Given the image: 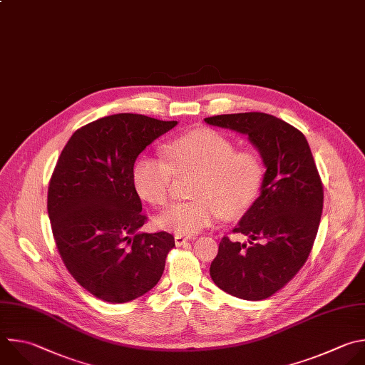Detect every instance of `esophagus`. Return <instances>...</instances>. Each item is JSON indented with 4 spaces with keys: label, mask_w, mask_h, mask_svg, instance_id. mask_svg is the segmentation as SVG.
I'll return each instance as SVG.
<instances>
[{
    "label": "esophagus",
    "mask_w": 365,
    "mask_h": 365,
    "mask_svg": "<svg viewBox=\"0 0 365 365\" xmlns=\"http://www.w3.org/2000/svg\"><path fill=\"white\" fill-rule=\"evenodd\" d=\"M187 240H189V237H187V236H183V235H175V244H176L178 247L185 245Z\"/></svg>",
    "instance_id": "esophagus-1"
}]
</instances>
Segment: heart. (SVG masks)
I'll return each mask as SVG.
<instances>
[{
	"instance_id": "1",
	"label": "heart",
	"mask_w": 365,
	"mask_h": 365,
	"mask_svg": "<svg viewBox=\"0 0 365 365\" xmlns=\"http://www.w3.org/2000/svg\"><path fill=\"white\" fill-rule=\"evenodd\" d=\"M165 158L142 156L133 168V185L146 202L168 203L175 176L196 175L192 200L170 205L156 219L159 227L178 235H195L220 215L244 213L258 197L264 166L251 152H236L223 135L200 129L165 146Z\"/></svg>"
}]
</instances>
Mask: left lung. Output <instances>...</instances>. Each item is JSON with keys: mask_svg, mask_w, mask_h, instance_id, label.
I'll return each mask as SVG.
<instances>
[{"mask_svg": "<svg viewBox=\"0 0 365 365\" xmlns=\"http://www.w3.org/2000/svg\"><path fill=\"white\" fill-rule=\"evenodd\" d=\"M205 121L247 135L267 168L259 196L233 229L247 235L248 244L223 236L210 278L236 298H269L307 262L318 232L324 189L309 145L298 129L267 113L220 114Z\"/></svg>", "mask_w": 365, "mask_h": 365, "instance_id": "obj_1", "label": "left lung"}]
</instances>
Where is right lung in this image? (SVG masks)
I'll list each match as a JSON object with an SVG mask.
<instances>
[{
	"label": "right lung",
	"instance_id": "right-lung-1",
	"mask_svg": "<svg viewBox=\"0 0 365 365\" xmlns=\"http://www.w3.org/2000/svg\"><path fill=\"white\" fill-rule=\"evenodd\" d=\"M178 125L118 113L80 128L64 146L48 185L47 210L58 254L96 298L123 304L162 278L175 237L146 233L133 185L138 156Z\"/></svg>",
	"mask_w": 365,
	"mask_h": 365
}]
</instances>
